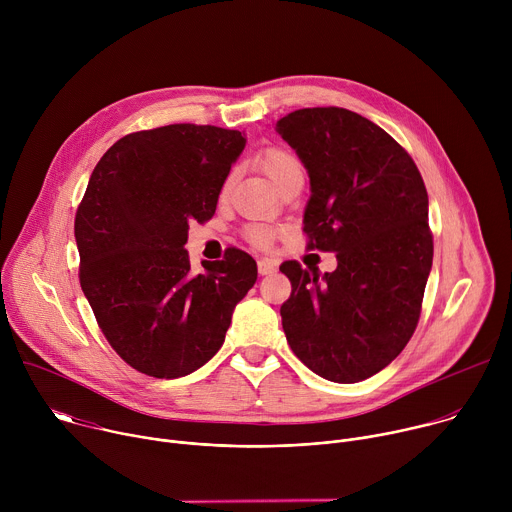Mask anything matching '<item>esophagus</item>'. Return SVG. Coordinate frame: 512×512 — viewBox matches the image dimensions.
<instances>
[{
	"instance_id": "esophagus-1",
	"label": "esophagus",
	"mask_w": 512,
	"mask_h": 512,
	"mask_svg": "<svg viewBox=\"0 0 512 512\" xmlns=\"http://www.w3.org/2000/svg\"><path fill=\"white\" fill-rule=\"evenodd\" d=\"M257 267H259V273H261V275L273 273V271L277 269L275 261H271V259H259V261H257Z\"/></svg>"
}]
</instances>
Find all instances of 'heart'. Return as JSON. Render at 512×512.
<instances>
[{
  "instance_id": "1",
  "label": "heart",
  "mask_w": 512,
  "mask_h": 512,
  "mask_svg": "<svg viewBox=\"0 0 512 512\" xmlns=\"http://www.w3.org/2000/svg\"><path fill=\"white\" fill-rule=\"evenodd\" d=\"M259 166L263 168V172L279 186L291 172H296L302 168V162L300 158L287 150V148H281V145H269V148H265L259 158H257ZM231 184V178L225 182L223 186V192H227ZM277 235V229L269 227V225H263V223H255V225H249L245 229V237L257 245V247H265L271 243V239Z\"/></svg>"
}]
</instances>
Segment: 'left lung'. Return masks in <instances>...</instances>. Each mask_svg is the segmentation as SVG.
<instances>
[{"instance_id": "left-lung-1", "label": "left lung", "mask_w": 512, "mask_h": 512, "mask_svg": "<svg viewBox=\"0 0 512 512\" xmlns=\"http://www.w3.org/2000/svg\"><path fill=\"white\" fill-rule=\"evenodd\" d=\"M310 174L308 249L336 253L322 277L281 263L291 296L281 324L316 375L358 383L383 371L413 336L433 259L427 190L405 148L373 121L312 107L277 121Z\"/></svg>"}]
</instances>
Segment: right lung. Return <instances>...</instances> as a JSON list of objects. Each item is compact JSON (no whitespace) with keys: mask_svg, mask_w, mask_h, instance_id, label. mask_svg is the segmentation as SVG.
I'll return each instance as SVG.
<instances>
[{"mask_svg":"<svg viewBox=\"0 0 512 512\" xmlns=\"http://www.w3.org/2000/svg\"><path fill=\"white\" fill-rule=\"evenodd\" d=\"M241 131L174 123L129 133L95 166L75 216L79 279L111 348L135 371L178 379L225 342L255 259L227 249L190 269L192 221L212 218Z\"/></svg>","mask_w":512,"mask_h":512,"instance_id":"obj_1","label":"right lung"}]
</instances>
